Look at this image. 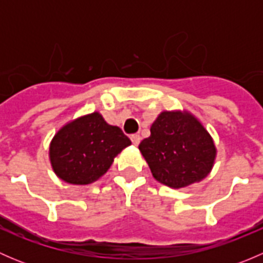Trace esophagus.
I'll list each match as a JSON object with an SVG mask.
<instances>
[{
  "instance_id": "obj_1",
  "label": "esophagus",
  "mask_w": 263,
  "mask_h": 263,
  "mask_svg": "<svg viewBox=\"0 0 263 263\" xmlns=\"http://www.w3.org/2000/svg\"><path fill=\"white\" fill-rule=\"evenodd\" d=\"M129 139H131L132 144H134V145H139L140 141H141V137H140L139 134L131 135V136H129Z\"/></svg>"
}]
</instances>
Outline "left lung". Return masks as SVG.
<instances>
[{
	"label": "left lung",
	"instance_id": "obj_1",
	"mask_svg": "<svg viewBox=\"0 0 263 263\" xmlns=\"http://www.w3.org/2000/svg\"><path fill=\"white\" fill-rule=\"evenodd\" d=\"M150 132L139 148L156 181L182 188L210 173L216 148L208 131L190 113L163 112Z\"/></svg>",
	"mask_w": 263,
	"mask_h": 263
}]
</instances>
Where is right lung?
<instances>
[{
    "label": "right lung",
    "mask_w": 263,
    "mask_h": 263,
    "mask_svg": "<svg viewBox=\"0 0 263 263\" xmlns=\"http://www.w3.org/2000/svg\"><path fill=\"white\" fill-rule=\"evenodd\" d=\"M131 140L99 113L70 122L53 137L49 158L55 174L71 184H89L112 165L117 154Z\"/></svg>",
    "instance_id": "add662e5"
}]
</instances>
